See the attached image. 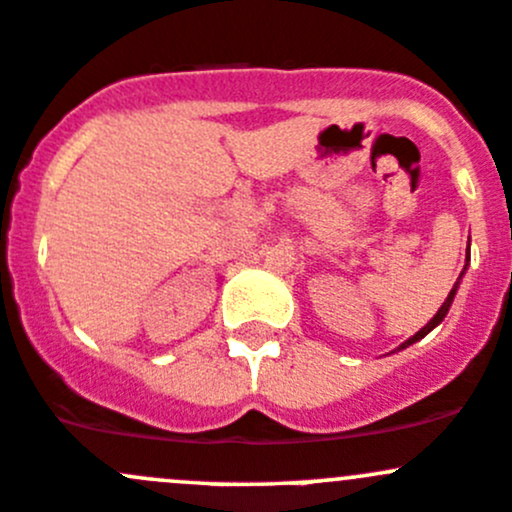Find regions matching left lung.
<instances>
[{
  "mask_svg": "<svg viewBox=\"0 0 512 512\" xmlns=\"http://www.w3.org/2000/svg\"><path fill=\"white\" fill-rule=\"evenodd\" d=\"M463 270H466V267H463ZM461 275H463V272H461ZM458 280H461V277H458ZM456 287H458V282H456V285H453V289H451V294H448V297H446V302H443V304H441V309H438V312H436V317H433V319H431V322H428V324H426V327H423V329H421V332H416V334H414V337H411V339H409V342H404V344H401V349H404V347H409V344H414V342H418V339H423V337H426V334H428V332H431V329H433V327H438V324H441V322H443V317H446V314H448V307H451L453 297H456Z\"/></svg>",
  "mask_w": 512,
  "mask_h": 512,
  "instance_id": "left-lung-1",
  "label": "left lung"
}]
</instances>
